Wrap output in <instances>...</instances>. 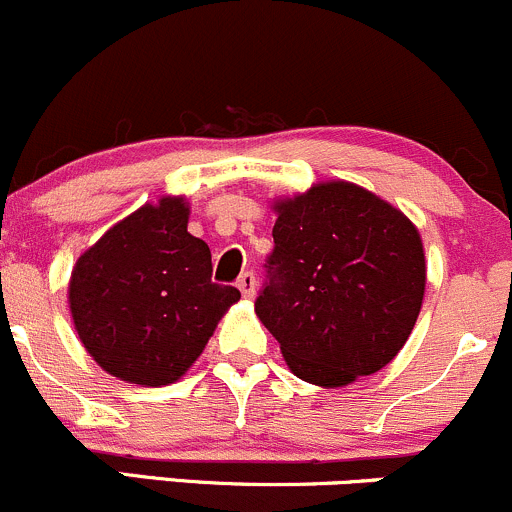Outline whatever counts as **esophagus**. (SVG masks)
<instances>
[{"label":"esophagus","mask_w":512,"mask_h":512,"mask_svg":"<svg viewBox=\"0 0 512 512\" xmlns=\"http://www.w3.org/2000/svg\"><path fill=\"white\" fill-rule=\"evenodd\" d=\"M238 289H240L242 297H245V299L255 297V289H257L255 274H252V272H242L240 279H238Z\"/></svg>","instance_id":"34e87169"}]
</instances>
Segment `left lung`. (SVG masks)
<instances>
[{
	"label": "left lung",
	"instance_id": "8db88e82",
	"mask_svg": "<svg viewBox=\"0 0 512 512\" xmlns=\"http://www.w3.org/2000/svg\"><path fill=\"white\" fill-rule=\"evenodd\" d=\"M274 213L255 311L289 370L321 387L378 373L422 309L427 265L412 220L348 181L282 198Z\"/></svg>",
	"mask_w": 512,
	"mask_h": 512
}]
</instances>
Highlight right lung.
I'll use <instances>...</instances> for the list:
<instances>
[{
  "instance_id": "right-lung-1",
  "label": "right lung",
  "mask_w": 512,
  "mask_h": 512,
  "mask_svg": "<svg viewBox=\"0 0 512 512\" xmlns=\"http://www.w3.org/2000/svg\"><path fill=\"white\" fill-rule=\"evenodd\" d=\"M211 272V250L188 233L186 198L127 215L73 267L68 304L85 351L127 383H176L240 299Z\"/></svg>"
}]
</instances>
